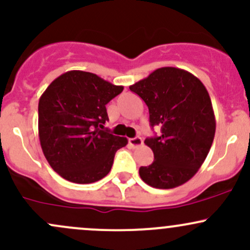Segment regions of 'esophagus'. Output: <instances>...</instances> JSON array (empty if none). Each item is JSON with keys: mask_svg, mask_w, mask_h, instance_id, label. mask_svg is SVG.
<instances>
[{"mask_svg": "<svg viewBox=\"0 0 250 250\" xmlns=\"http://www.w3.org/2000/svg\"><path fill=\"white\" fill-rule=\"evenodd\" d=\"M128 142H129V145L133 148H138V147L144 145V141H142V139L140 138V136H135V138L129 139V140H128Z\"/></svg>", "mask_w": 250, "mask_h": 250, "instance_id": "34e87169", "label": "esophagus"}]
</instances>
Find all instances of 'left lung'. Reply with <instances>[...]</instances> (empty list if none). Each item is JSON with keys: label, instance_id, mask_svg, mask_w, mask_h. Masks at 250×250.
<instances>
[{"label": "left lung", "instance_id": "obj_1", "mask_svg": "<svg viewBox=\"0 0 250 250\" xmlns=\"http://www.w3.org/2000/svg\"><path fill=\"white\" fill-rule=\"evenodd\" d=\"M129 89L145 101L150 127L158 125L161 133L145 140L154 160L140 167V177L155 188L183 185L201 168L215 138L216 120L207 87L188 71L161 67Z\"/></svg>", "mask_w": 250, "mask_h": 250}]
</instances>
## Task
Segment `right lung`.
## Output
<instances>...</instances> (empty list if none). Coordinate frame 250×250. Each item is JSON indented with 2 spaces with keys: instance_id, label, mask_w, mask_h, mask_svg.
Listing matches in <instances>:
<instances>
[{
  "instance_id": "add662e5",
  "label": "right lung",
  "mask_w": 250,
  "mask_h": 250,
  "mask_svg": "<svg viewBox=\"0 0 250 250\" xmlns=\"http://www.w3.org/2000/svg\"><path fill=\"white\" fill-rule=\"evenodd\" d=\"M91 72L67 71L39 100V139L49 166L76 184L98 182L110 172L117 149L128 140L102 130L105 105L122 92Z\"/></svg>"
}]
</instances>
